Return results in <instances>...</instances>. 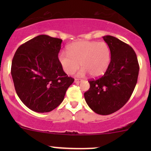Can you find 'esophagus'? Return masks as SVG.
Masks as SVG:
<instances>
[{
  "instance_id": "obj_1",
  "label": "esophagus",
  "mask_w": 151,
  "mask_h": 151,
  "mask_svg": "<svg viewBox=\"0 0 151 151\" xmlns=\"http://www.w3.org/2000/svg\"><path fill=\"white\" fill-rule=\"evenodd\" d=\"M80 81H81V80H80V79H75V80H74V82H75L76 83H80Z\"/></svg>"
}]
</instances>
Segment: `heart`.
<instances>
[{
  "label": "heart",
  "mask_w": 151,
  "mask_h": 151,
  "mask_svg": "<svg viewBox=\"0 0 151 151\" xmlns=\"http://www.w3.org/2000/svg\"><path fill=\"white\" fill-rule=\"evenodd\" d=\"M68 54L58 55V61L65 73L68 75L77 71L80 66V75L89 73L92 77L103 75L110 63V49L105 42L82 41L74 42L67 48Z\"/></svg>",
  "instance_id": "1"
}]
</instances>
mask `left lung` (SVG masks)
I'll list each match as a JSON object with an SVG mask.
<instances>
[{"label":"left lung","instance_id":"obj_1","mask_svg":"<svg viewBox=\"0 0 151 151\" xmlns=\"http://www.w3.org/2000/svg\"><path fill=\"white\" fill-rule=\"evenodd\" d=\"M103 39L110 49V63L102 77L88 81L90 88L84 96L93 112L106 115L129 101L137 83L139 66L132 47L112 36Z\"/></svg>","mask_w":151,"mask_h":151}]
</instances>
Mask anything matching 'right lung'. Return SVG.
I'll return each mask as SVG.
<instances>
[{
    "mask_svg": "<svg viewBox=\"0 0 151 151\" xmlns=\"http://www.w3.org/2000/svg\"><path fill=\"white\" fill-rule=\"evenodd\" d=\"M62 40L39 35L17 50L11 74L17 94L24 104L36 112H48L64 99L74 82L58 61Z\"/></svg>",
    "mask_w": 151,
    "mask_h": 151,
    "instance_id": "add662e5",
    "label": "right lung"
}]
</instances>
